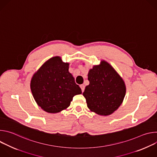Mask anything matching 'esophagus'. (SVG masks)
Returning <instances> with one entry per match:
<instances>
[{
    "instance_id": "34e87169",
    "label": "esophagus",
    "mask_w": 157,
    "mask_h": 157,
    "mask_svg": "<svg viewBox=\"0 0 157 157\" xmlns=\"http://www.w3.org/2000/svg\"><path fill=\"white\" fill-rule=\"evenodd\" d=\"M80 87H81V89L82 92L83 93L84 91V89H85V86H84V84H81V85L80 86Z\"/></svg>"
}]
</instances>
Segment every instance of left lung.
I'll return each instance as SVG.
<instances>
[{
    "label": "left lung",
    "instance_id": "8db88e82",
    "mask_svg": "<svg viewBox=\"0 0 157 157\" xmlns=\"http://www.w3.org/2000/svg\"><path fill=\"white\" fill-rule=\"evenodd\" d=\"M89 84L82 95L88 108L100 116H109L123 102L126 87L122 78L109 63L101 61L89 71Z\"/></svg>",
    "mask_w": 157,
    "mask_h": 157
}]
</instances>
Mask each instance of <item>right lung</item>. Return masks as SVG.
Masks as SVG:
<instances>
[{
    "mask_svg": "<svg viewBox=\"0 0 157 157\" xmlns=\"http://www.w3.org/2000/svg\"><path fill=\"white\" fill-rule=\"evenodd\" d=\"M68 69V63L55 56L44 63L32 78L33 96L37 104L48 113L66 109L75 95L82 93Z\"/></svg>",
    "mask_w": 157,
    "mask_h": 157,
    "instance_id": "right-lung-1",
    "label": "right lung"
}]
</instances>
